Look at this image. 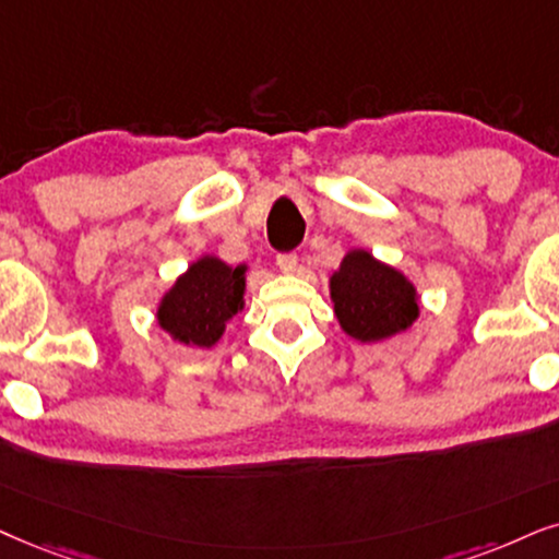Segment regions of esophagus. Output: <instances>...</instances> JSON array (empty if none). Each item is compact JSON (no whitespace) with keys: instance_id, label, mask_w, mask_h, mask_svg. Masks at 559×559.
<instances>
[{"instance_id":"obj_1","label":"esophagus","mask_w":559,"mask_h":559,"mask_svg":"<svg viewBox=\"0 0 559 559\" xmlns=\"http://www.w3.org/2000/svg\"><path fill=\"white\" fill-rule=\"evenodd\" d=\"M275 263H278V271L281 273H286V275L299 273V258L292 255V252H286V255H278V260H275Z\"/></svg>"}]
</instances>
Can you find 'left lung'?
I'll list each match as a JSON object with an SVG mask.
<instances>
[{
    "mask_svg": "<svg viewBox=\"0 0 559 559\" xmlns=\"http://www.w3.org/2000/svg\"><path fill=\"white\" fill-rule=\"evenodd\" d=\"M330 301L337 324L358 343H384L418 322L420 294L400 267L350 247L330 275Z\"/></svg>",
    "mask_w": 559,
    "mask_h": 559,
    "instance_id": "8db88e82",
    "label": "left lung"
}]
</instances>
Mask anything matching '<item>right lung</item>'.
Wrapping results in <instances>:
<instances>
[{"label":"right lung","mask_w":559,"mask_h":559,"mask_svg":"<svg viewBox=\"0 0 559 559\" xmlns=\"http://www.w3.org/2000/svg\"><path fill=\"white\" fill-rule=\"evenodd\" d=\"M247 271L216 255L193 260L159 296L154 309L159 330L186 348H214L227 322L245 309Z\"/></svg>","instance_id":"1"}]
</instances>
